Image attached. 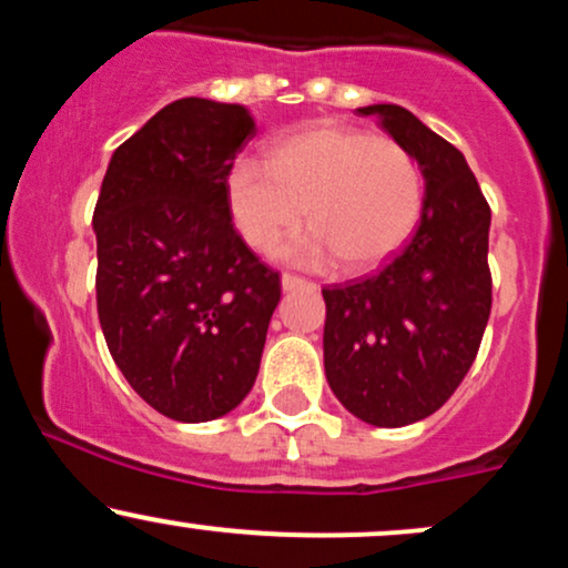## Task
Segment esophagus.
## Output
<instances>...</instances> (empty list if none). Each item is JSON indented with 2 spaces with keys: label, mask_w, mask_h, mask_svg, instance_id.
Returning <instances> with one entry per match:
<instances>
[{
  "label": "esophagus",
  "mask_w": 568,
  "mask_h": 568,
  "mask_svg": "<svg viewBox=\"0 0 568 568\" xmlns=\"http://www.w3.org/2000/svg\"><path fill=\"white\" fill-rule=\"evenodd\" d=\"M304 285L315 288V283H306L304 277L291 275V272H283V291H296V288H304Z\"/></svg>",
  "instance_id": "obj_1"
}]
</instances>
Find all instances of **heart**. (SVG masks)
<instances>
[{
	"label": "heart",
	"instance_id": "1",
	"mask_svg": "<svg viewBox=\"0 0 568 568\" xmlns=\"http://www.w3.org/2000/svg\"><path fill=\"white\" fill-rule=\"evenodd\" d=\"M226 202L256 251H272L306 216L315 226L280 253L306 266L342 258L361 272L393 256L416 230L425 179L395 139L321 122L280 139L270 162H234Z\"/></svg>",
	"mask_w": 568,
	"mask_h": 568
}]
</instances>
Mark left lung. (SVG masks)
Listing matches in <instances>:
<instances>
[{
	"label": "left lung",
	"mask_w": 568,
	"mask_h": 568,
	"mask_svg": "<svg viewBox=\"0 0 568 568\" xmlns=\"http://www.w3.org/2000/svg\"><path fill=\"white\" fill-rule=\"evenodd\" d=\"M414 154L425 175L416 232L376 275L323 288L325 379L374 427L435 414L470 371L491 315V207L452 146L408 109H357Z\"/></svg>",
	"instance_id": "8db88e82"
}]
</instances>
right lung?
Listing matches in <instances>:
<instances>
[{"mask_svg": "<svg viewBox=\"0 0 568 568\" xmlns=\"http://www.w3.org/2000/svg\"><path fill=\"white\" fill-rule=\"evenodd\" d=\"M253 135L240 103H168L116 146L95 202L106 347L149 406L189 425L251 393L280 302V275L245 245L226 202Z\"/></svg>", "mask_w": 568, "mask_h": 568, "instance_id": "right-lung-1", "label": "right lung"}]
</instances>
